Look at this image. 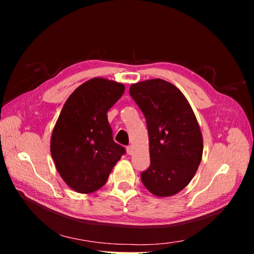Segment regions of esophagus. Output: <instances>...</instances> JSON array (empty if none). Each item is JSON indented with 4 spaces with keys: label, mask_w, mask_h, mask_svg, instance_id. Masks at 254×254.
<instances>
[{
    "label": "esophagus",
    "mask_w": 254,
    "mask_h": 254,
    "mask_svg": "<svg viewBox=\"0 0 254 254\" xmlns=\"http://www.w3.org/2000/svg\"><path fill=\"white\" fill-rule=\"evenodd\" d=\"M126 151H127V153H128V155H132V152H133V149H132V147H131V146H127V147H126Z\"/></svg>",
    "instance_id": "obj_1"
}]
</instances>
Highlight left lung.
<instances>
[{
  "label": "left lung",
  "mask_w": 254,
  "mask_h": 254,
  "mask_svg": "<svg viewBox=\"0 0 254 254\" xmlns=\"http://www.w3.org/2000/svg\"><path fill=\"white\" fill-rule=\"evenodd\" d=\"M129 93L145 115L150 166L141 174L144 187L157 197H171L186 188L203 151L200 127L182 92L163 79L132 83Z\"/></svg>",
  "instance_id": "1"
}]
</instances>
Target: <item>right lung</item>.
Instances as JSON below:
<instances>
[{
	"label": "right lung",
	"instance_id": "1",
	"mask_svg": "<svg viewBox=\"0 0 254 254\" xmlns=\"http://www.w3.org/2000/svg\"><path fill=\"white\" fill-rule=\"evenodd\" d=\"M125 86L94 77L68 96L54 126L51 155L61 178L72 190L90 194L101 189L125 148L113 141L107 112Z\"/></svg>",
	"mask_w": 254,
	"mask_h": 254
}]
</instances>
